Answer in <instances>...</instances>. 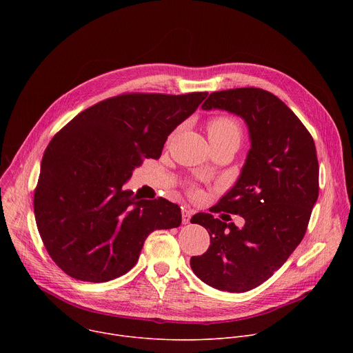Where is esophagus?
Here are the masks:
<instances>
[{
	"label": "esophagus",
	"mask_w": 353,
	"mask_h": 353,
	"mask_svg": "<svg viewBox=\"0 0 353 353\" xmlns=\"http://www.w3.org/2000/svg\"><path fill=\"white\" fill-rule=\"evenodd\" d=\"M181 216H183V223H190V219L192 216V211L188 210V208H183L181 210Z\"/></svg>",
	"instance_id": "34e87169"
}]
</instances>
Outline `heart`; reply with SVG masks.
Here are the masks:
<instances>
[{"instance_id":"heart-1","label":"heart","mask_w":353,"mask_h":353,"mask_svg":"<svg viewBox=\"0 0 353 353\" xmlns=\"http://www.w3.org/2000/svg\"><path fill=\"white\" fill-rule=\"evenodd\" d=\"M207 131L211 142L223 139H239L241 137V130L239 123L228 116H215L208 120Z\"/></svg>"}]
</instances>
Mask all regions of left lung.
<instances>
[{"label": "left lung", "instance_id": "1", "mask_svg": "<svg viewBox=\"0 0 353 353\" xmlns=\"http://www.w3.org/2000/svg\"><path fill=\"white\" fill-rule=\"evenodd\" d=\"M201 108L241 117L251 148L236 184L214 211L240 215L244 226L195 214L191 223L208 230L211 244L190 265L215 289L247 292L279 270L306 233L319 198L316 145L282 100L260 88L214 92Z\"/></svg>", "mask_w": 353, "mask_h": 353}]
</instances>
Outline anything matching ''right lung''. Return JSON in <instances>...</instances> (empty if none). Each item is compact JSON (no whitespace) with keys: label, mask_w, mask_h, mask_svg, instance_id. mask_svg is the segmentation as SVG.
<instances>
[{"label":"right lung","mask_w":353,"mask_h":353,"mask_svg":"<svg viewBox=\"0 0 353 353\" xmlns=\"http://www.w3.org/2000/svg\"><path fill=\"white\" fill-rule=\"evenodd\" d=\"M207 94H119L79 113L50 141L34 218L47 253L67 275L119 278L137 264L150 232L180 226L177 204L139 199L123 185L143 159L161 158L169 134Z\"/></svg>","instance_id":"add662e5"}]
</instances>
